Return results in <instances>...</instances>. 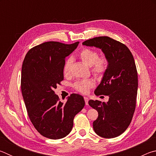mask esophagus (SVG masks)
Returning a JSON list of instances; mask_svg holds the SVG:
<instances>
[{
  "label": "esophagus",
  "mask_w": 156,
  "mask_h": 156,
  "mask_svg": "<svg viewBox=\"0 0 156 156\" xmlns=\"http://www.w3.org/2000/svg\"><path fill=\"white\" fill-rule=\"evenodd\" d=\"M84 102H85V104L87 105L89 102V98L87 97H84Z\"/></svg>",
  "instance_id": "esophagus-1"
}]
</instances>
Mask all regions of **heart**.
Instances as JSON below:
<instances>
[{"label":"heart","instance_id":"obj_1","mask_svg":"<svg viewBox=\"0 0 156 156\" xmlns=\"http://www.w3.org/2000/svg\"><path fill=\"white\" fill-rule=\"evenodd\" d=\"M79 58L82 62L89 67H91L92 73L95 76L101 77L103 76L107 69L108 62L105 57H99V54L97 51L91 48H84L82 49ZM73 63V59L69 58L63 65V73L65 76L69 75ZM94 82L93 80H79L73 84V88L76 91L81 94H86L90 90V89L94 87Z\"/></svg>","mask_w":156,"mask_h":156}]
</instances>
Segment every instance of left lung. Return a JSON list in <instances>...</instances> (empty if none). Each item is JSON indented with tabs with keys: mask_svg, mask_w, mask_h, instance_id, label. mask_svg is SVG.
<instances>
[{
	"mask_svg": "<svg viewBox=\"0 0 156 156\" xmlns=\"http://www.w3.org/2000/svg\"><path fill=\"white\" fill-rule=\"evenodd\" d=\"M83 44L100 49L107 60V69L94 94L108 96L109 101L90 100L89 105L98 112L94 131L102 138H115L128 128L136 109L138 84L133 56L125 44L108 36L96 37Z\"/></svg>",
	"mask_w": 156,
	"mask_h": 156,
	"instance_id": "8db88e82",
	"label": "left lung"
}]
</instances>
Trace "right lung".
<instances>
[{
    "mask_svg": "<svg viewBox=\"0 0 156 156\" xmlns=\"http://www.w3.org/2000/svg\"><path fill=\"white\" fill-rule=\"evenodd\" d=\"M79 42H45L29 50L23 60L21 91L29 118L42 136L56 140L72 131L75 115L83 109V97L72 94L63 103L54 91L64 79L65 58Z\"/></svg>",
    "mask_w": 156,
    "mask_h": 156,
    "instance_id": "obj_1",
    "label": "right lung"
}]
</instances>
